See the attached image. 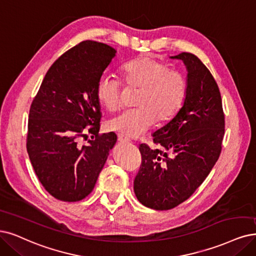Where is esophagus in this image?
I'll use <instances>...</instances> for the list:
<instances>
[{"label":"esophagus","instance_id":"34e87169","mask_svg":"<svg viewBox=\"0 0 256 256\" xmlns=\"http://www.w3.org/2000/svg\"><path fill=\"white\" fill-rule=\"evenodd\" d=\"M118 141L120 144H128L130 139L128 137H126L124 135H121V134H118Z\"/></svg>","mask_w":256,"mask_h":256}]
</instances>
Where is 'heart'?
<instances>
[{
    "label": "heart",
    "mask_w": 256,
    "mask_h": 256,
    "mask_svg": "<svg viewBox=\"0 0 256 256\" xmlns=\"http://www.w3.org/2000/svg\"><path fill=\"white\" fill-rule=\"evenodd\" d=\"M123 83L128 88L139 90L136 108L120 112L106 122V128L128 138H137L155 123L164 124L180 110L188 92L184 74L171 70L152 56H139L123 65ZM122 82L112 76H101L96 86L99 102L110 112L121 106Z\"/></svg>",
    "instance_id": "b5f03b06"
}]
</instances>
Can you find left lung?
Returning a JSON list of instances; mask_svg holds the SVG:
<instances>
[{"mask_svg": "<svg viewBox=\"0 0 256 256\" xmlns=\"http://www.w3.org/2000/svg\"><path fill=\"white\" fill-rule=\"evenodd\" d=\"M188 70L184 106L153 134L152 150L139 146L141 166L134 180L137 200L154 210H170L186 200L220 158L224 135L222 96L214 77L197 56L182 52Z\"/></svg>", "mask_w": 256, "mask_h": 256, "instance_id": "1", "label": "left lung"}]
</instances>
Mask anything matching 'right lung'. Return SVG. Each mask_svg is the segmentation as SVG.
Segmentation results:
<instances>
[{"mask_svg":"<svg viewBox=\"0 0 256 256\" xmlns=\"http://www.w3.org/2000/svg\"><path fill=\"white\" fill-rule=\"evenodd\" d=\"M112 47L83 41L65 52L47 70L28 119L27 153L40 182L62 202H79L96 184L115 133L99 134L96 86L116 56ZM91 134L88 145L78 139Z\"/></svg>","mask_w":256,"mask_h":256,"instance_id":"add662e5","label":"right lung"}]
</instances>
